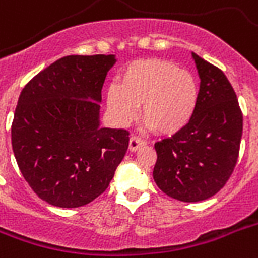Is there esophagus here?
I'll use <instances>...</instances> for the list:
<instances>
[{
    "label": "esophagus",
    "instance_id": "34e87169",
    "mask_svg": "<svg viewBox=\"0 0 258 258\" xmlns=\"http://www.w3.org/2000/svg\"><path fill=\"white\" fill-rule=\"evenodd\" d=\"M146 145V142L143 141V139H141L139 137H131L130 138V143H128V149L130 151H137L138 149H141L142 146H145Z\"/></svg>",
    "mask_w": 258,
    "mask_h": 258
}]
</instances>
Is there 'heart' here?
<instances>
[{"label":"heart","mask_w":258,"mask_h":258,"mask_svg":"<svg viewBox=\"0 0 258 258\" xmlns=\"http://www.w3.org/2000/svg\"><path fill=\"white\" fill-rule=\"evenodd\" d=\"M199 86L188 70L158 58L130 62L119 76V86H111L107 105L119 123L133 120L141 105L143 120L157 133L172 135L194 117Z\"/></svg>","instance_id":"heart-1"}]
</instances>
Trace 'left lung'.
Segmentation results:
<instances>
[{
	"mask_svg": "<svg viewBox=\"0 0 258 258\" xmlns=\"http://www.w3.org/2000/svg\"><path fill=\"white\" fill-rule=\"evenodd\" d=\"M199 73V100L194 117L154 145L153 177L164 194L186 203L211 198L225 186L239 154L242 112L221 69L192 52Z\"/></svg>",
	"mask_w": 258,
	"mask_h": 258,
	"instance_id": "8db88e82",
	"label": "left lung"
}]
</instances>
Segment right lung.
<instances>
[{
  "label": "right lung",
  "instance_id": "right-lung-1",
  "mask_svg": "<svg viewBox=\"0 0 258 258\" xmlns=\"http://www.w3.org/2000/svg\"><path fill=\"white\" fill-rule=\"evenodd\" d=\"M115 55H69L24 86L12 123L21 174L51 206L82 207L107 189L128 131L100 127L101 89Z\"/></svg>",
  "mask_w": 258,
  "mask_h": 258
}]
</instances>
